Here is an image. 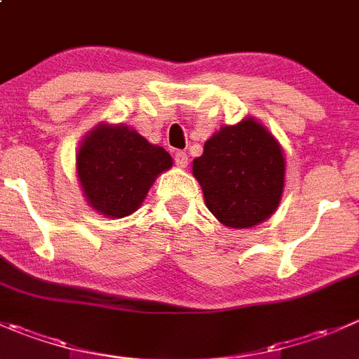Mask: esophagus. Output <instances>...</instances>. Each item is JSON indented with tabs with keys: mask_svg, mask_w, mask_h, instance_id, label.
I'll return each instance as SVG.
<instances>
[{
	"mask_svg": "<svg viewBox=\"0 0 359 359\" xmlns=\"http://www.w3.org/2000/svg\"><path fill=\"white\" fill-rule=\"evenodd\" d=\"M187 161H189V156H187L186 152H184V151H177L175 152V165L179 166V168H186Z\"/></svg>",
	"mask_w": 359,
	"mask_h": 359,
	"instance_id": "obj_1",
	"label": "esophagus"
}]
</instances>
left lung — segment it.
Listing matches in <instances>:
<instances>
[{
	"instance_id": "8db88e82",
	"label": "left lung",
	"mask_w": 359,
	"mask_h": 359,
	"mask_svg": "<svg viewBox=\"0 0 359 359\" xmlns=\"http://www.w3.org/2000/svg\"><path fill=\"white\" fill-rule=\"evenodd\" d=\"M205 205L221 224L254 228L280 203L286 159L277 138L254 117L221 126L193 161Z\"/></svg>"
}]
</instances>
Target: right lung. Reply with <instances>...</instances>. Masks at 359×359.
<instances>
[{
	"mask_svg": "<svg viewBox=\"0 0 359 359\" xmlns=\"http://www.w3.org/2000/svg\"><path fill=\"white\" fill-rule=\"evenodd\" d=\"M172 165L165 149L124 124H98L76 151V177L87 205L110 219L133 214Z\"/></svg>",
	"mask_w": 359,
	"mask_h": 359,
	"instance_id": "add662e5",
	"label": "right lung"
}]
</instances>
